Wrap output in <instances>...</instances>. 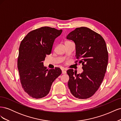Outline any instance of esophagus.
<instances>
[{"mask_svg":"<svg viewBox=\"0 0 121 121\" xmlns=\"http://www.w3.org/2000/svg\"><path fill=\"white\" fill-rule=\"evenodd\" d=\"M67 71L65 70L64 69H62V74H66Z\"/></svg>","mask_w":121,"mask_h":121,"instance_id":"obj_1","label":"esophagus"}]
</instances>
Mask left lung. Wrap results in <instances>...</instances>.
I'll return each instance as SVG.
<instances>
[{"label": "left lung", "instance_id": "left-lung-1", "mask_svg": "<svg viewBox=\"0 0 121 121\" xmlns=\"http://www.w3.org/2000/svg\"><path fill=\"white\" fill-rule=\"evenodd\" d=\"M67 39L75 44L76 56L80 58L83 71L77 74L73 69L67 71L69 88L73 96L87 99L96 92L103 81L108 64L107 45L102 36L90 29L76 28Z\"/></svg>", "mask_w": 121, "mask_h": 121}]
</instances>
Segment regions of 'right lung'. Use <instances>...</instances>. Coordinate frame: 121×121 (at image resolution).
<instances>
[{"label":"right lung","mask_w":121,"mask_h":121,"mask_svg":"<svg viewBox=\"0 0 121 121\" xmlns=\"http://www.w3.org/2000/svg\"><path fill=\"white\" fill-rule=\"evenodd\" d=\"M62 31L43 27L29 32L21 41L17 60L20 81L24 91L33 98L46 96L61 74L59 68L47 69L43 61L52 52L54 40Z\"/></svg>","instance_id":"right-lung-1"}]
</instances>
